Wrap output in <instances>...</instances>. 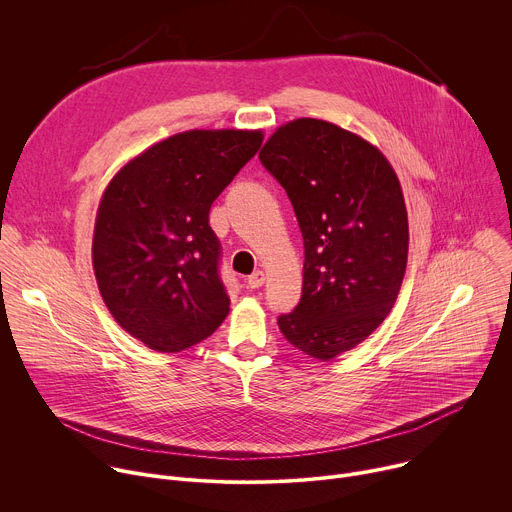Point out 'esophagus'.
I'll list each match as a JSON object with an SVG mask.
<instances>
[{
    "label": "esophagus",
    "mask_w": 512,
    "mask_h": 512,
    "mask_svg": "<svg viewBox=\"0 0 512 512\" xmlns=\"http://www.w3.org/2000/svg\"><path fill=\"white\" fill-rule=\"evenodd\" d=\"M265 283V273L263 271H253L249 277H247V287L249 289H257Z\"/></svg>",
    "instance_id": "esophagus-1"
}]
</instances>
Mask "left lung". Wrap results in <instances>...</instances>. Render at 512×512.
Here are the masks:
<instances>
[{
    "label": "left lung",
    "mask_w": 512,
    "mask_h": 512,
    "mask_svg": "<svg viewBox=\"0 0 512 512\" xmlns=\"http://www.w3.org/2000/svg\"><path fill=\"white\" fill-rule=\"evenodd\" d=\"M259 160L285 188L304 237L302 300L279 316V330L332 360L367 340L399 296L409 251L399 178L377 145L312 117L277 127Z\"/></svg>",
    "instance_id": "8db88e82"
}]
</instances>
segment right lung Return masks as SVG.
Segmentation results:
<instances>
[{
    "label": "right lung",
    "mask_w": 512,
    "mask_h": 512,
    "mask_svg": "<svg viewBox=\"0 0 512 512\" xmlns=\"http://www.w3.org/2000/svg\"><path fill=\"white\" fill-rule=\"evenodd\" d=\"M261 129H190L109 180L95 218L93 269L115 322L158 352L208 338L229 314L210 204L257 154Z\"/></svg>",
    "instance_id": "right-lung-1"
}]
</instances>
